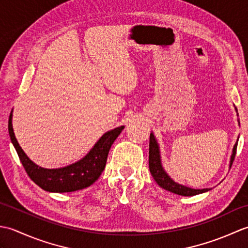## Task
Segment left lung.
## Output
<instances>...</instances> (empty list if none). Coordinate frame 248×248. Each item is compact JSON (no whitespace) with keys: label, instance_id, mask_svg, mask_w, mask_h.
I'll return each mask as SVG.
<instances>
[{"label":"left lung","instance_id":"left-lung-1","mask_svg":"<svg viewBox=\"0 0 248 248\" xmlns=\"http://www.w3.org/2000/svg\"><path fill=\"white\" fill-rule=\"evenodd\" d=\"M238 140H236V143L233 146L232 155H231V157H230L229 167H231V165H232L233 160H234V156L236 154V147H238ZM149 170L151 172V176L155 179V181L159 184L162 188L166 189V191H170L173 194L181 195V196H194V195H198V194L210 191V188L195 189L186 186H182V184H179L173 181L172 179L167 175V172L164 170V168L162 166L159 144H157V141L152 132L150 133V140H149Z\"/></svg>","mask_w":248,"mask_h":248}]
</instances>
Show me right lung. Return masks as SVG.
<instances>
[{
	"mask_svg": "<svg viewBox=\"0 0 248 248\" xmlns=\"http://www.w3.org/2000/svg\"><path fill=\"white\" fill-rule=\"evenodd\" d=\"M12 119L13 110L8 119V132L26 173L37 186L45 191L52 193L78 191V189L91 186L94 181H97L107 164L110 146L118 138L121 131L124 129V125H121V127L115 128L104 133L94 144L91 151L80 161L62 168L48 170V168L36 165L25 155L15 136Z\"/></svg>",
	"mask_w": 248,
	"mask_h": 248,
	"instance_id": "1",
	"label": "right lung"
}]
</instances>
